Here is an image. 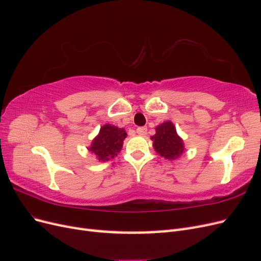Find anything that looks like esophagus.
Segmentation results:
<instances>
[{"label":"esophagus","mask_w":261,"mask_h":261,"mask_svg":"<svg viewBox=\"0 0 261 261\" xmlns=\"http://www.w3.org/2000/svg\"><path fill=\"white\" fill-rule=\"evenodd\" d=\"M136 132H137L138 135H140V136H145L146 134H147V127H138V128L136 129Z\"/></svg>","instance_id":"esophagus-1"}]
</instances>
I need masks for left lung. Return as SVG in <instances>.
<instances>
[{"mask_svg": "<svg viewBox=\"0 0 261 261\" xmlns=\"http://www.w3.org/2000/svg\"><path fill=\"white\" fill-rule=\"evenodd\" d=\"M151 140H153L155 151L168 160L176 159L185 150L183 140L177 135L175 126L170 121L156 126Z\"/></svg>", "mask_w": 261, "mask_h": 261, "instance_id": "obj_1", "label": "left lung"}]
</instances>
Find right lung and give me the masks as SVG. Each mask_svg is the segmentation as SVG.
Masks as SVG:
<instances>
[{"label": "right lung", "mask_w": 261, "mask_h": 261, "mask_svg": "<svg viewBox=\"0 0 261 261\" xmlns=\"http://www.w3.org/2000/svg\"><path fill=\"white\" fill-rule=\"evenodd\" d=\"M126 136L127 134L124 128H118L114 125L106 124L100 128L98 136L92 140L88 150L97 155L99 161H109L121 151Z\"/></svg>", "instance_id": "obj_1"}]
</instances>
